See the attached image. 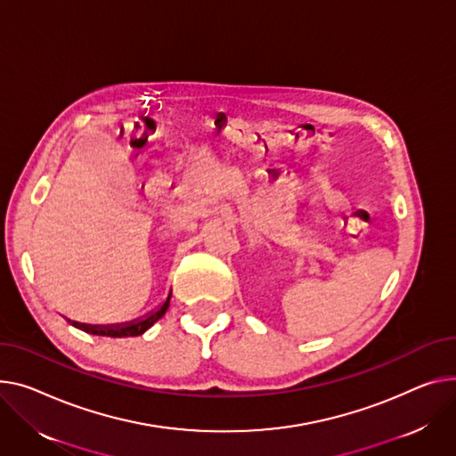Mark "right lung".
Masks as SVG:
<instances>
[{
  "label": "right lung",
  "mask_w": 456,
  "mask_h": 456,
  "mask_svg": "<svg viewBox=\"0 0 456 456\" xmlns=\"http://www.w3.org/2000/svg\"><path fill=\"white\" fill-rule=\"evenodd\" d=\"M168 300H170V297L167 298L165 305H163L156 314L148 315L146 319H141V321L130 322V324H126V326H117V328H91V326H84V324H75V326H78V328L86 330L87 333H94V336H108V338H137V336H141V333H144L151 324H154L156 321H159V319L165 315V312H167V308H168Z\"/></svg>",
  "instance_id": "add662e5"
}]
</instances>
